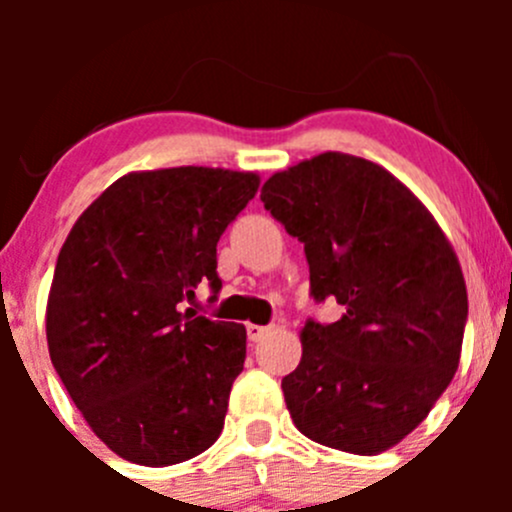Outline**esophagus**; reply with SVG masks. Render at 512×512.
Segmentation results:
<instances>
[{
	"instance_id": "obj_1",
	"label": "esophagus",
	"mask_w": 512,
	"mask_h": 512,
	"mask_svg": "<svg viewBox=\"0 0 512 512\" xmlns=\"http://www.w3.org/2000/svg\"><path fill=\"white\" fill-rule=\"evenodd\" d=\"M267 332H270V327H262V324H247V337H250V342H260Z\"/></svg>"
}]
</instances>
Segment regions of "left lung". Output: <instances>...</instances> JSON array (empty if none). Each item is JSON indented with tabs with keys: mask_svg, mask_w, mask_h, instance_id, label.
I'll return each mask as SVG.
<instances>
[{
	"mask_svg": "<svg viewBox=\"0 0 512 512\" xmlns=\"http://www.w3.org/2000/svg\"><path fill=\"white\" fill-rule=\"evenodd\" d=\"M260 200L304 242L312 297L347 309L299 334L302 361L282 379L294 426L356 456L396 446L461 361L468 292L451 242L399 178L349 153L275 173Z\"/></svg>",
	"mask_w": 512,
	"mask_h": 512,
	"instance_id": "8db88e82",
	"label": "left lung"
}]
</instances>
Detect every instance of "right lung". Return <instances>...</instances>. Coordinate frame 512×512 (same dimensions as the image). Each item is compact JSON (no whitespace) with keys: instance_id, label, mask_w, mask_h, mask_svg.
I'll return each instance as SVG.
<instances>
[{"instance_id":"obj_1","label":"right lung","mask_w":512,"mask_h":512,"mask_svg":"<svg viewBox=\"0 0 512 512\" xmlns=\"http://www.w3.org/2000/svg\"><path fill=\"white\" fill-rule=\"evenodd\" d=\"M260 175L180 165L118 178L81 213L56 260L46 342L91 431L138 466L198 456L223 431L245 364L242 324L180 309Z\"/></svg>"}]
</instances>
